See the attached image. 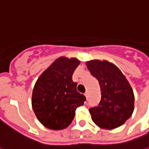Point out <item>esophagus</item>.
I'll list each match as a JSON object with an SVG mask.
<instances>
[{
    "label": "esophagus",
    "mask_w": 149,
    "mask_h": 149,
    "mask_svg": "<svg viewBox=\"0 0 149 149\" xmlns=\"http://www.w3.org/2000/svg\"><path fill=\"white\" fill-rule=\"evenodd\" d=\"M85 97H86V99H88V92L85 93Z\"/></svg>",
    "instance_id": "esophagus-1"
}]
</instances>
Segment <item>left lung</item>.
<instances>
[{
    "instance_id": "8db88e82",
    "label": "left lung",
    "mask_w": 149,
    "mask_h": 149,
    "mask_svg": "<svg viewBox=\"0 0 149 149\" xmlns=\"http://www.w3.org/2000/svg\"><path fill=\"white\" fill-rule=\"evenodd\" d=\"M90 73L98 81L101 101L89 109L93 123L103 129L116 128L128 119L134 111V93L125 76L107 60L86 62Z\"/></svg>"
}]
</instances>
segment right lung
Listing matches in <instances>:
<instances>
[{"mask_svg":"<svg viewBox=\"0 0 149 149\" xmlns=\"http://www.w3.org/2000/svg\"><path fill=\"white\" fill-rule=\"evenodd\" d=\"M80 64L76 58L60 57L40 75L32 93V108L42 125L61 130L71 124L85 97L77 90L72 74Z\"/></svg>","mask_w":149,"mask_h":149,"instance_id":"right-lung-1","label":"right lung"}]
</instances>
